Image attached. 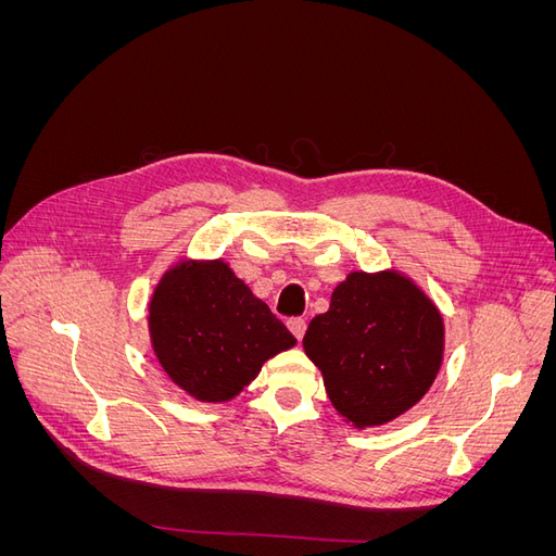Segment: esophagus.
<instances>
[{
  "label": "esophagus",
  "instance_id": "1",
  "mask_svg": "<svg viewBox=\"0 0 556 556\" xmlns=\"http://www.w3.org/2000/svg\"><path fill=\"white\" fill-rule=\"evenodd\" d=\"M288 329L294 333L296 341H301V339H304V333H306V319L304 317L288 319Z\"/></svg>",
  "mask_w": 556,
  "mask_h": 556
}]
</instances>
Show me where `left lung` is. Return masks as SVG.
<instances>
[{
	"label": "left lung",
	"mask_w": 556,
	"mask_h": 556,
	"mask_svg": "<svg viewBox=\"0 0 556 556\" xmlns=\"http://www.w3.org/2000/svg\"><path fill=\"white\" fill-rule=\"evenodd\" d=\"M304 352L343 422L382 427L419 403L439 376L443 315L396 268L350 271L331 292L329 311L311 319Z\"/></svg>",
	"instance_id": "1"
}]
</instances>
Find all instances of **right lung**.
I'll list each match as a JSON object with an SVG mask.
<instances>
[{"mask_svg":"<svg viewBox=\"0 0 556 556\" xmlns=\"http://www.w3.org/2000/svg\"><path fill=\"white\" fill-rule=\"evenodd\" d=\"M148 333L162 371L201 403H225L296 339L225 260H180L148 304Z\"/></svg>","mask_w":556,"mask_h":556,"instance_id":"1","label":"right lung"}]
</instances>
